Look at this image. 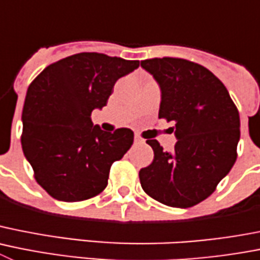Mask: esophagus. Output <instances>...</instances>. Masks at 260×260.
<instances>
[{"mask_svg": "<svg viewBox=\"0 0 260 260\" xmlns=\"http://www.w3.org/2000/svg\"><path fill=\"white\" fill-rule=\"evenodd\" d=\"M134 140H135V143H137V144H142V143H144V139H143V138L140 137V135H138V134H135Z\"/></svg>", "mask_w": 260, "mask_h": 260, "instance_id": "obj_1", "label": "esophagus"}]
</instances>
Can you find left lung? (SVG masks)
<instances>
[{
  "instance_id": "8db88e82",
  "label": "left lung",
  "mask_w": 260,
  "mask_h": 260,
  "mask_svg": "<svg viewBox=\"0 0 260 260\" xmlns=\"http://www.w3.org/2000/svg\"><path fill=\"white\" fill-rule=\"evenodd\" d=\"M161 87L158 118L175 123L178 142L166 152L154 139L153 161L140 169L143 190L171 208H190L208 199L237 158L239 109L228 90L205 67L187 59L142 60Z\"/></svg>"
}]
</instances>
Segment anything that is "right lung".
<instances>
[{
  "mask_svg": "<svg viewBox=\"0 0 260 260\" xmlns=\"http://www.w3.org/2000/svg\"><path fill=\"white\" fill-rule=\"evenodd\" d=\"M139 67L101 52H80L46 67L28 87L21 148L38 184L59 201L92 199L108 184L111 166L128 151L134 133L91 122L118 78Z\"/></svg>",
  "mask_w": 260,
  "mask_h": 260,
  "instance_id": "right-lung-1",
  "label": "right lung"
}]
</instances>
